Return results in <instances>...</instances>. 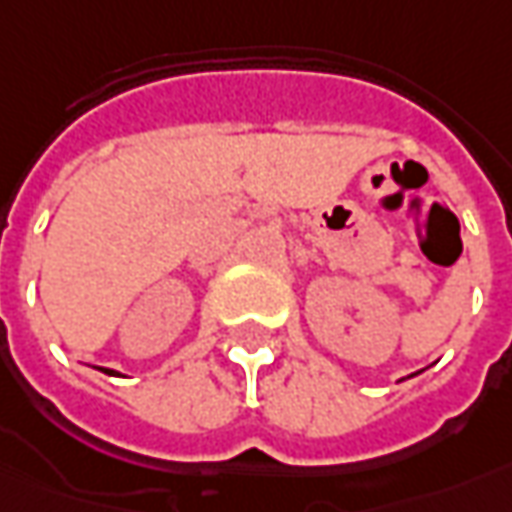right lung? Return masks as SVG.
I'll list each match as a JSON object with an SVG mask.
<instances>
[{"label": "right lung", "instance_id": "1", "mask_svg": "<svg viewBox=\"0 0 512 512\" xmlns=\"http://www.w3.org/2000/svg\"><path fill=\"white\" fill-rule=\"evenodd\" d=\"M102 370H105V373H114V370H108V368H102Z\"/></svg>", "mask_w": 512, "mask_h": 512}]
</instances>
